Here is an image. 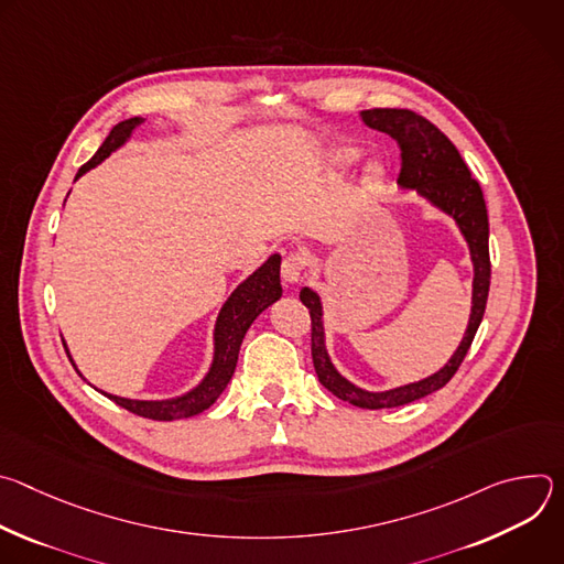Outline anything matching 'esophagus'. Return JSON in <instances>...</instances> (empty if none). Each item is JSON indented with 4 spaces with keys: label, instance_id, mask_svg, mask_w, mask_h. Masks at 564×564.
<instances>
[{
    "label": "esophagus",
    "instance_id": "esophagus-1",
    "mask_svg": "<svg viewBox=\"0 0 564 564\" xmlns=\"http://www.w3.org/2000/svg\"><path fill=\"white\" fill-rule=\"evenodd\" d=\"M303 270H305V259L301 254H288L283 259V265H281V274H283V281L288 285H296L303 276Z\"/></svg>",
    "mask_w": 564,
    "mask_h": 564
}]
</instances>
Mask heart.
I'll list each match as a JSON object with an SVG mask.
<instances>
[{"label": "heart", "instance_id": "heart-1", "mask_svg": "<svg viewBox=\"0 0 564 564\" xmlns=\"http://www.w3.org/2000/svg\"><path fill=\"white\" fill-rule=\"evenodd\" d=\"M364 158V149L357 144H339L335 149H330L324 158V174L328 178H341L346 174H350L357 165L359 160ZM386 178V165L381 160H372L368 163L366 172H364V187L366 192H377L383 185Z\"/></svg>", "mask_w": 564, "mask_h": 564}]
</instances>
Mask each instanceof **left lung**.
Wrapping results in <instances>:
<instances>
[{
	"label": "left lung",
	"instance_id": "8db88e82",
	"mask_svg": "<svg viewBox=\"0 0 564 564\" xmlns=\"http://www.w3.org/2000/svg\"><path fill=\"white\" fill-rule=\"evenodd\" d=\"M359 118L370 129L392 135L401 147V174L399 189L415 192L429 205L451 216L466 240V248L473 263V292H470V314L464 337L451 359L433 375L394 386L388 390H366L350 379H346L330 359L326 346L324 326V303L312 288L301 290V301L312 316V361L318 381L333 394L348 401L352 406L377 411L411 404L451 381L464 361L473 337L485 316L489 285H491V261H489V216L487 203L481 196L477 181L470 176L455 144L426 118L409 109H368Z\"/></svg>",
	"mask_w": 564,
	"mask_h": 564
}]
</instances>
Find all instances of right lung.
I'll use <instances>...</instances> for the list:
<instances>
[{"label": "right lung", "mask_w": 564, "mask_h": 564, "mask_svg": "<svg viewBox=\"0 0 564 564\" xmlns=\"http://www.w3.org/2000/svg\"><path fill=\"white\" fill-rule=\"evenodd\" d=\"M142 122H144V118H129V120L118 122L111 129V133L107 135V140L102 142V147L96 151V155L89 160L87 165L79 167L75 181L83 178L89 170L98 167L102 160H107L113 151H118L122 144H127L131 140L133 131ZM281 294H283L281 257L272 254L246 281H240L234 288V292L227 296V301L223 303V307L216 316V324H214V357H212L209 370L187 392H183L178 397H170V399H129V397H118V394H111L105 390H100V392L105 397H109L111 401H116L118 406H122L140 417H149V420H158V422L185 420V417H194V415L207 411L220 397V392L227 388V383L236 370L240 344H243V337L250 330V326L254 324V318L265 307H270L274 301H279ZM64 348H66V344H64ZM66 355H68L70 364L75 366L68 348H66ZM75 370H77V366H75ZM79 377H83V372H79Z\"/></svg>", "instance_id": "1"}]
</instances>
